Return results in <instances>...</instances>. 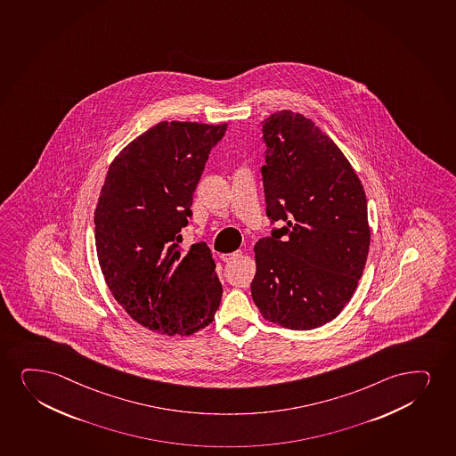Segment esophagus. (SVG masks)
I'll return each mask as SVG.
<instances>
[{"instance_id":"esophagus-1","label":"esophagus","mask_w":456,"mask_h":456,"mask_svg":"<svg viewBox=\"0 0 456 456\" xmlns=\"http://www.w3.org/2000/svg\"><path fill=\"white\" fill-rule=\"evenodd\" d=\"M241 256L242 252L223 253V255H221V259H223L224 263H233V261L241 258Z\"/></svg>"}]
</instances>
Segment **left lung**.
<instances>
[{
    "mask_svg": "<svg viewBox=\"0 0 456 456\" xmlns=\"http://www.w3.org/2000/svg\"><path fill=\"white\" fill-rule=\"evenodd\" d=\"M263 134L267 216L286 225L253 248L252 298L265 320L310 330L341 314L362 275L366 191L341 149L301 113H272Z\"/></svg>",
    "mask_w": 456,
    "mask_h": 456,
    "instance_id": "obj_1",
    "label": "left lung"
}]
</instances>
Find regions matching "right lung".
<instances>
[{
	"label": "right lung",
	"instance_id": "right-lung-1",
	"mask_svg": "<svg viewBox=\"0 0 456 456\" xmlns=\"http://www.w3.org/2000/svg\"><path fill=\"white\" fill-rule=\"evenodd\" d=\"M225 123L161 121L109 166L95 208L96 255L113 298L152 332L189 337L208 326L221 287L206 242L180 248L181 229Z\"/></svg>",
	"mask_w": 456,
	"mask_h": 456
}]
</instances>
